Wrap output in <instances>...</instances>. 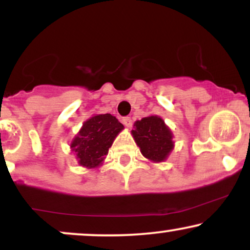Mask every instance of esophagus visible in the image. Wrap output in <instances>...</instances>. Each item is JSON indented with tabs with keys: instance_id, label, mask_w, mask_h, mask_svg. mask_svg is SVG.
<instances>
[{
	"instance_id": "esophagus-1",
	"label": "esophagus",
	"mask_w": 250,
	"mask_h": 250,
	"mask_svg": "<svg viewBox=\"0 0 250 250\" xmlns=\"http://www.w3.org/2000/svg\"><path fill=\"white\" fill-rule=\"evenodd\" d=\"M122 122H123V125H125L127 128H130L131 125H133V120H131L130 117H128V116L127 117H123Z\"/></svg>"
}]
</instances>
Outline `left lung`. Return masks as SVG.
Listing matches in <instances>:
<instances>
[{
    "label": "left lung",
    "mask_w": 250,
    "mask_h": 250,
    "mask_svg": "<svg viewBox=\"0 0 250 250\" xmlns=\"http://www.w3.org/2000/svg\"><path fill=\"white\" fill-rule=\"evenodd\" d=\"M131 134L143 156L151 162L166 161L174 148L173 133L160 116L143 117L136 121Z\"/></svg>",
    "instance_id": "obj_1"
}]
</instances>
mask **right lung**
I'll list each match as a JSON object with an SVG mask.
<instances>
[{"label": "right lung", "instance_id": "right-lung-1", "mask_svg": "<svg viewBox=\"0 0 250 250\" xmlns=\"http://www.w3.org/2000/svg\"><path fill=\"white\" fill-rule=\"evenodd\" d=\"M123 128L122 123L110 114H100L88 119L70 145L79 165L89 169L101 166Z\"/></svg>", "mask_w": 250, "mask_h": 250}]
</instances>
